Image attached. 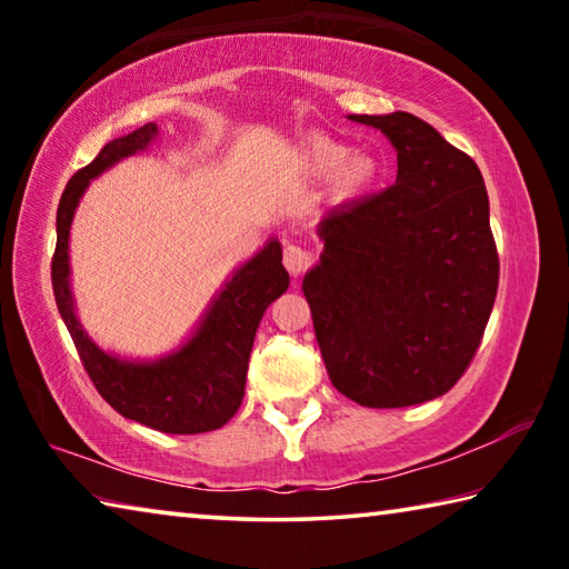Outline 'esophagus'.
<instances>
[{
  "label": "esophagus",
  "mask_w": 569,
  "mask_h": 569,
  "mask_svg": "<svg viewBox=\"0 0 569 569\" xmlns=\"http://www.w3.org/2000/svg\"><path fill=\"white\" fill-rule=\"evenodd\" d=\"M311 263H313L311 250H306L303 246H296V243L286 246V250H283V266L288 268V273L301 276Z\"/></svg>",
  "instance_id": "obj_1"
}]
</instances>
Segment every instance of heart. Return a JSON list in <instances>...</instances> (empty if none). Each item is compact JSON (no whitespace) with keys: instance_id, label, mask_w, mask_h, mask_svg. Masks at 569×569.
<instances>
[{"instance_id":"b5f03b06","label":"heart","mask_w":569,"mask_h":569,"mask_svg":"<svg viewBox=\"0 0 569 569\" xmlns=\"http://www.w3.org/2000/svg\"><path fill=\"white\" fill-rule=\"evenodd\" d=\"M311 160L319 176H336V186L341 192H356L369 186L377 176V160L366 152H353L333 140H316L311 146Z\"/></svg>"}]
</instances>
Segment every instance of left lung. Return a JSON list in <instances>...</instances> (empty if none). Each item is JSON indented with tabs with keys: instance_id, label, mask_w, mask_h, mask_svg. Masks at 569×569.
Here are the masks:
<instances>
[{
	"instance_id": "left-lung-1",
	"label": "left lung",
	"mask_w": 569,
	"mask_h": 569,
	"mask_svg": "<svg viewBox=\"0 0 569 569\" xmlns=\"http://www.w3.org/2000/svg\"><path fill=\"white\" fill-rule=\"evenodd\" d=\"M397 150V182L333 208L303 278L326 371L371 409L447 393L492 313L499 256L485 178L467 152L409 112L349 114Z\"/></svg>"
}]
</instances>
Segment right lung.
Here are the masks:
<instances>
[{"instance_id": "right-lung-1", "label": "right lung", "mask_w": 569, "mask_h": 569, "mask_svg": "<svg viewBox=\"0 0 569 569\" xmlns=\"http://www.w3.org/2000/svg\"><path fill=\"white\" fill-rule=\"evenodd\" d=\"M158 124H142L124 138L108 142L90 166L77 170L57 208V246L52 256V288L60 316L80 353L94 389L124 419L140 421L166 435H203L220 429L238 411L246 393L250 349L266 308L286 293L283 250L271 240L243 263L218 293L198 331L176 353L160 361H124L104 353L82 331L70 291V226L84 188L102 170L146 150Z\"/></svg>"}]
</instances>
